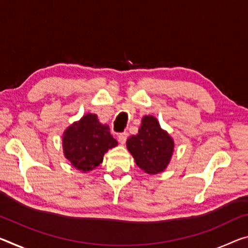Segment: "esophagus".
Here are the masks:
<instances>
[{
  "mask_svg": "<svg viewBox=\"0 0 248 248\" xmlns=\"http://www.w3.org/2000/svg\"><path fill=\"white\" fill-rule=\"evenodd\" d=\"M127 137H128V133L127 132L120 133V135L118 136V141H119V143L124 144L125 141H127Z\"/></svg>",
  "mask_w": 248,
  "mask_h": 248,
  "instance_id": "1",
  "label": "esophagus"
}]
</instances>
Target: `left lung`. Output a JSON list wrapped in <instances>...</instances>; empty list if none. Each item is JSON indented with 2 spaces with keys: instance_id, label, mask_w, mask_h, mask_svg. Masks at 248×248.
Masks as SVG:
<instances>
[{
  "instance_id": "1",
  "label": "left lung",
  "mask_w": 248,
  "mask_h": 248,
  "mask_svg": "<svg viewBox=\"0 0 248 248\" xmlns=\"http://www.w3.org/2000/svg\"><path fill=\"white\" fill-rule=\"evenodd\" d=\"M127 149L137 166L148 174L166 170L174 151V141L153 116H143L137 135L127 140Z\"/></svg>"
}]
</instances>
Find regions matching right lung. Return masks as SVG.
Segmentation results:
<instances>
[{
	"instance_id": "add662e5",
	"label": "right lung",
	"mask_w": 248,
	"mask_h": 248,
	"mask_svg": "<svg viewBox=\"0 0 248 248\" xmlns=\"http://www.w3.org/2000/svg\"><path fill=\"white\" fill-rule=\"evenodd\" d=\"M62 151L76 170L86 173L103 162L105 153L118 145L108 124L98 120L96 113H86L66 129L62 137Z\"/></svg>"
}]
</instances>
